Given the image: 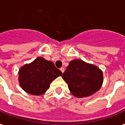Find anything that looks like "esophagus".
I'll return each mask as SVG.
<instances>
[{
	"mask_svg": "<svg viewBox=\"0 0 125 125\" xmlns=\"http://www.w3.org/2000/svg\"><path fill=\"white\" fill-rule=\"evenodd\" d=\"M60 70H61V71L62 73L64 72V67H61V68L60 69Z\"/></svg>",
	"mask_w": 125,
	"mask_h": 125,
	"instance_id": "34e87169",
	"label": "esophagus"
}]
</instances>
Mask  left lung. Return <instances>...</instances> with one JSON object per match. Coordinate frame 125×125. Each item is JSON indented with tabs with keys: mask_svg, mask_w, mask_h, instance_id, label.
I'll return each mask as SVG.
<instances>
[{
	"mask_svg": "<svg viewBox=\"0 0 125 125\" xmlns=\"http://www.w3.org/2000/svg\"><path fill=\"white\" fill-rule=\"evenodd\" d=\"M71 93L77 98L91 96L101 89L103 73L98 66L79 59L69 62L62 76Z\"/></svg>",
	"mask_w": 125,
	"mask_h": 125,
	"instance_id": "obj_1",
	"label": "left lung"
}]
</instances>
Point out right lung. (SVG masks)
Here are the masks:
<instances>
[{
	"label": "right lung",
	"mask_w": 125,
	"mask_h": 125,
	"mask_svg": "<svg viewBox=\"0 0 125 125\" xmlns=\"http://www.w3.org/2000/svg\"><path fill=\"white\" fill-rule=\"evenodd\" d=\"M62 74L52 62L37 57L20 69L19 82L21 87L27 93L39 96L45 93L51 82Z\"/></svg>",
	"instance_id": "1"
}]
</instances>
